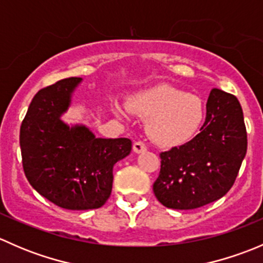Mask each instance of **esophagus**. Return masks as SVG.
Returning <instances> with one entry per match:
<instances>
[{"mask_svg": "<svg viewBox=\"0 0 263 263\" xmlns=\"http://www.w3.org/2000/svg\"><path fill=\"white\" fill-rule=\"evenodd\" d=\"M134 151L137 154L144 153V151H146V145H145L142 141H136L134 144Z\"/></svg>", "mask_w": 263, "mask_h": 263, "instance_id": "34e87169", "label": "esophagus"}]
</instances>
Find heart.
Listing matches in <instances>:
<instances>
[{
	"mask_svg": "<svg viewBox=\"0 0 263 263\" xmlns=\"http://www.w3.org/2000/svg\"><path fill=\"white\" fill-rule=\"evenodd\" d=\"M129 108L147 118L146 132L160 146H177L192 139L205 119V105L193 94L161 84L135 95Z\"/></svg>",
	"mask_w": 263,
	"mask_h": 263,
	"instance_id": "obj_1",
	"label": "heart"
}]
</instances>
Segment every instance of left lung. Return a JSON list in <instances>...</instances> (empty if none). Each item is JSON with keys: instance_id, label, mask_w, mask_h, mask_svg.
<instances>
[{"instance_id": "left-lung-1", "label": "left lung", "mask_w": 263, "mask_h": 263, "mask_svg": "<svg viewBox=\"0 0 263 263\" xmlns=\"http://www.w3.org/2000/svg\"><path fill=\"white\" fill-rule=\"evenodd\" d=\"M201 132L160 154L155 197L168 209L192 210L219 200L233 187L247 153V129L237 97L213 89Z\"/></svg>"}]
</instances>
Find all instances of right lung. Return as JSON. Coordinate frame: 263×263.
Here are the masks:
<instances>
[{
  "label": "right lung",
  "mask_w": 263,
  "mask_h": 263,
  "mask_svg": "<svg viewBox=\"0 0 263 263\" xmlns=\"http://www.w3.org/2000/svg\"><path fill=\"white\" fill-rule=\"evenodd\" d=\"M81 78H68L35 94L20 127L23 168L31 187L67 210H91L112 192L113 166L132 148L129 139H97L85 126L68 127L66 112Z\"/></svg>",
  "instance_id": "1"
}]
</instances>
